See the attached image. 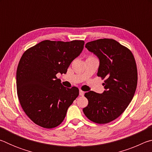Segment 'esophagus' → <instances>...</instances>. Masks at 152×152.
Returning a JSON list of instances; mask_svg holds the SVG:
<instances>
[{
	"mask_svg": "<svg viewBox=\"0 0 152 152\" xmlns=\"http://www.w3.org/2000/svg\"><path fill=\"white\" fill-rule=\"evenodd\" d=\"M79 94H80V96H83V95L84 94V91H81V90H80V91H79Z\"/></svg>",
	"mask_w": 152,
	"mask_h": 152,
	"instance_id": "34e87169",
	"label": "esophagus"
}]
</instances>
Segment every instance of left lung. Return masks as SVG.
<instances>
[{
    "instance_id": "left-lung-1",
    "label": "left lung",
    "mask_w": 152,
    "mask_h": 152,
    "mask_svg": "<svg viewBox=\"0 0 152 152\" xmlns=\"http://www.w3.org/2000/svg\"><path fill=\"white\" fill-rule=\"evenodd\" d=\"M85 47L99 59L97 76L106 80L102 94H84L88 104L83 112L92 122L105 124L119 117L132 101L137 84V66L132 51L114 39L92 41Z\"/></svg>"
}]
</instances>
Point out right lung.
I'll return each mask as SVG.
<instances>
[{
	"mask_svg": "<svg viewBox=\"0 0 152 152\" xmlns=\"http://www.w3.org/2000/svg\"><path fill=\"white\" fill-rule=\"evenodd\" d=\"M84 45L82 40H45L23 54L17 70V95L25 114L35 124L51 129L64 121L79 89L64 87L56 74L67 72Z\"/></svg>",
	"mask_w": 152,
	"mask_h": 152,
	"instance_id": "obj_1",
	"label": "right lung"
}]
</instances>
